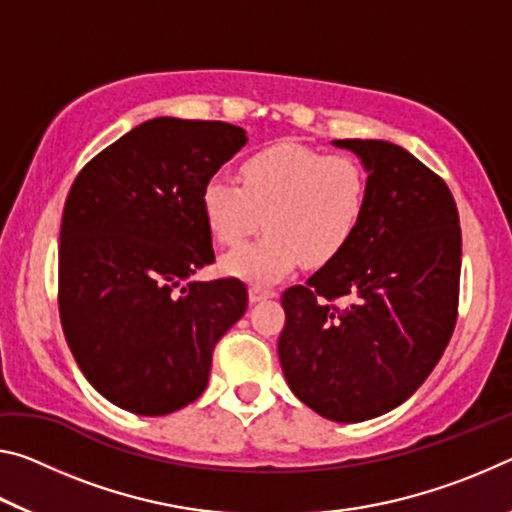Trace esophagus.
Wrapping results in <instances>:
<instances>
[{
  "mask_svg": "<svg viewBox=\"0 0 512 512\" xmlns=\"http://www.w3.org/2000/svg\"><path fill=\"white\" fill-rule=\"evenodd\" d=\"M275 296V291H271V289H264V287H257V284H253V287L248 289V298H250V302H262V300H266V298H273Z\"/></svg>",
  "mask_w": 512,
  "mask_h": 512,
  "instance_id": "obj_1",
  "label": "esophagus"
}]
</instances>
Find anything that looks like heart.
<instances>
[{
	"mask_svg": "<svg viewBox=\"0 0 512 512\" xmlns=\"http://www.w3.org/2000/svg\"><path fill=\"white\" fill-rule=\"evenodd\" d=\"M239 183L214 176L201 194L210 235L239 246L259 228L262 239L223 257V271L248 282H275L302 259L325 266L361 228L370 183L348 153H323L298 142H277L239 164Z\"/></svg>",
	"mask_w": 512,
	"mask_h": 512,
	"instance_id": "1",
	"label": "heart"
}]
</instances>
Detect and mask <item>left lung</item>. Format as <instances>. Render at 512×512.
Returning a JSON list of instances; mask_svg holds the SVG:
<instances>
[{
    "label": "left lung",
    "mask_w": 512,
    "mask_h": 512,
    "mask_svg": "<svg viewBox=\"0 0 512 512\" xmlns=\"http://www.w3.org/2000/svg\"><path fill=\"white\" fill-rule=\"evenodd\" d=\"M359 155L370 196L343 253L282 293V372L334 422L384 415L418 391L452 339L461 225L445 180L384 140H334ZM348 297L345 308L333 300Z\"/></svg>",
    "instance_id": "obj_1"
}]
</instances>
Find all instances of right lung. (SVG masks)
Wrapping results in <instances>:
<instances>
[{"instance_id": "right-lung-1", "label": "right lung", "mask_w": 512, "mask_h": 512, "mask_svg": "<svg viewBox=\"0 0 512 512\" xmlns=\"http://www.w3.org/2000/svg\"><path fill=\"white\" fill-rule=\"evenodd\" d=\"M248 142L225 121L155 117L92 158L69 189L58 309L85 379L119 409L167 415L205 391L212 352L244 316L237 277L214 262L201 194Z\"/></svg>"}]
</instances>
